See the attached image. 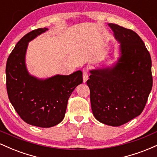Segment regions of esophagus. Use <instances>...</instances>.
Wrapping results in <instances>:
<instances>
[{"label":"esophagus","instance_id":"obj_1","mask_svg":"<svg viewBox=\"0 0 157 157\" xmlns=\"http://www.w3.org/2000/svg\"><path fill=\"white\" fill-rule=\"evenodd\" d=\"M82 77H83V82H86L89 79V75H88L87 71L86 69L82 71Z\"/></svg>","mask_w":157,"mask_h":157}]
</instances>
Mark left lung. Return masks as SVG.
<instances>
[{"instance_id":"8db88e82","label":"left lung","mask_w":157,"mask_h":157,"mask_svg":"<svg viewBox=\"0 0 157 157\" xmlns=\"http://www.w3.org/2000/svg\"><path fill=\"white\" fill-rule=\"evenodd\" d=\"M120 43L121 57L112 68L90 71L86 81L94 116L111 126H120L142 112L153 85L151 58L136 32L110 23Z\"/></svg>"}]
</instances>
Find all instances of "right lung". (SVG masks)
I'll return each mask as SVG.
<instances>
[{
    "label": "right lung",
    "instance_id": "obj_1",
    "mask_svg": "<svg viewBox=\"0 0 157 157\" xmlns=\"http://www.w3.org/2000/svg\"><path fill=\"white\" fill-rule=\"evenodd\" d=\"M46 30L39 28L23 36L10 53L6 66L10 102L23 121L41 128L52 127L63 120L68 98L83 81L81 71L44 80L28 73L25 65L28 43Z\"/></svg>",
    "mask_w": 157,
    "mask_h": 157
}]
</instances>
